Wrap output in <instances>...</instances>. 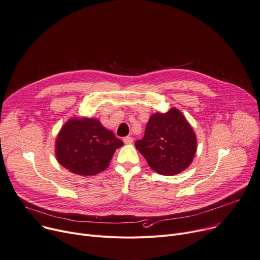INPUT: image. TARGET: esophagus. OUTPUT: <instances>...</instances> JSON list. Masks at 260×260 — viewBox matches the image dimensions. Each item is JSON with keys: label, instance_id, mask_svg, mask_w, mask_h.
<instances>
[{"label": "esophagus", "instance_id": "obj_1", "mask_svg": "<svg viewBox=\"0 0 260 260\" xmlns=\"http://www.w3.org/2000/svg\"><path fill=\"white\" fill-rule=\"evenodd\" d=\"M133 141H134V139H133L132 137H124V138H123V142H124L125 144H132Z\"/></svg>", "mask_w": 260, "mask_h": 260}]
</instances>
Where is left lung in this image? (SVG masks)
I'll use <instances>...</instances> for the list:
<instances>
[{
    "instance_id": "left-lung-1",
    "label": "left lung",
    "mask_w": 260,
    "mask_h": 260,
    "mask_svg": "<svg viewBox=\"0 0 260 260\" xmlns=\"http://www.w3.org/2000/svg\"><path fill=\"white\" fill-rule=\"evenodd\" d=\"M135 145L152 170L171 176L190 166L197 150V138L182 113L171 108L150 116L144 137Z\"/></svg>"
}]
</instances>
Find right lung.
Returning a JSON list of instances; mask_svg holds the SVG:
<instances>
[{
	"mask_svg": "<svg viewBox=\"0 0 260 260\" xmlns=\"http://www.w3.org/2000/svg\"><path fill=\"white\" fill-rule=\"evenodd\" d=\"M123 145L95 118H72L60 129L55 153L61 166L78 175L106 170L117 148Z\"/></svg>",
	"mask_w": 260,
	"mask_h": 260,
	"instance_id": "1",
	"label": "right lung"
}]
</instances>
